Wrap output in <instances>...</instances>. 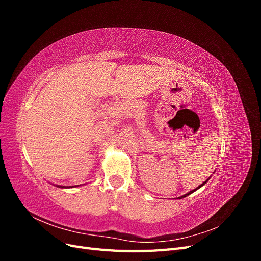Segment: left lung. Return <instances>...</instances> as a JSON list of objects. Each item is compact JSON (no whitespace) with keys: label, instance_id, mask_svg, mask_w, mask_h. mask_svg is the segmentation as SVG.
<instances>
[{"label":"left lung","instance_id":"8db88e82","mask_svg":"<svg viewBox=\"0 0 261 261\" xmlns=\"http://www.w3.org/2000/svg\"><path fill=\"white\" fill-rule=\"evenodd\" d=\"M212 167H213V164H212ZM208 179H209V178H208ZM208 179H207V178H206V179H203V180L201 181V183H199V184H197V185H195L194 187H192L191 189H189V191L185 192L184 194H181V195H179V193H180V192H183V191H185V188H184V189H180V188H179V189H177V191H176L175 193H173V195H177V194H178V195H179V197H178V198H181V197H186L187 195H189V194H192L193 192H195V191H196V189H198L199 187H201V186H202V185H203L204 183H206V181H207Z\"/></svg>","mask_w":261,"mask_h":261}]
</instances>
